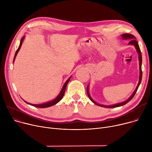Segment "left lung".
<instances>
[{"label":"left lung","instance_id":"obj_1","mask_svg":"<svg viewBox=\"0 0 152 152\" xmlns=\"http://www.w3.org/2000/svg\"><path fill=\"white\" fill-rule=\"evenodd\" d=\"M122 39H131V41L129 42V43H128V44H130V45H133L135 48L137 50V52L138 53V55H139V70H140V73H139V83L137 84V86L136 88V89L134 90V91L133 92V93L132 94V95L130 97V98L127 99L126 101L125 102H121V103H117V104H112V105H108V106H106V105H102V104H98L97 103H96L95 101H94V100H93L91 96L89 95V86L88 85V87H87V94H88V96L89 98V99L94 103H95L96 104H97V105L98 106H100V107H104V108H116V107H121V106H123L124 105V104H125L126 103H127L128 102H130L133 98V97L134 96L136 92L140 85V83H141V80H142V55H141V50H140V48H139V44H138V42L136 39V38L134 37V36H133V34H129V33H125V34H122Z\"/></svg>","mask_w":152,"mask_h":152}]
</instances>
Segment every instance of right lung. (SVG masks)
Wrapping results in <instances>:
<instances>
[{
    "instance_id": "add662e5",
    "label": "right lung",
    "mask_w": 152,
    "mask_h": 152,
    "mask_svg": "<svg viewBox=\"0 0 152 152\" xmlns=\"http://www.w3.org/2000/svg\"><path fill=\"white\" fill-rule=\"evenodd\" d=\"M24 36L22 38V39H20V42L19 46V48H18V49H17V50H16V53H15V57H14V59H13V62H14V61H15V58H16V55H17V54H18L19 50H20V48H21V45H22V44L23 41H24ZM71 77H69V78H68V80L66 81L65 83L64 84V85H63V88H62V89H61V91H60V92L59 95H58V96L56 97V99H55L54 100H52V101H50V102H46V103H42V104H31V103H28V102H26L25 100H24V102H25L26 103H27V104H30V105H31V106L35 107H37V108H48V107H52V106L54 105V104H56L57 103L59 102L62 99V98L63 97V96H64V92H65V90H66V86H67L68 82L69 81L70 79H71Z\"/></svg>"
}]
</instances>
